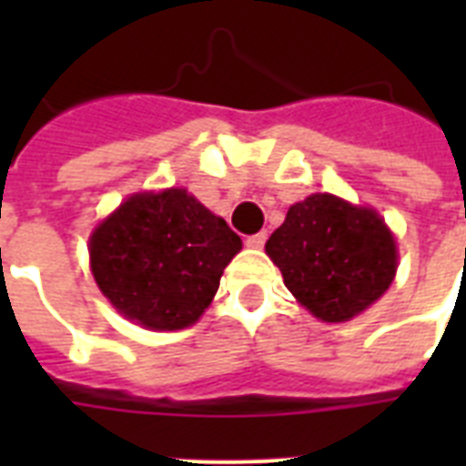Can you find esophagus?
<instances>
[{
    "instance_id": "esophagus-1",
    "label": "esophagus",
    "mask_w": 466,
    "mask_h": 466,
    "mask_svg": "<svg viewBox=\"0 0 466 466\" xmlns=\"http://www.w3.org/2000/svg\"><path fill=\"white\" fill-rule=\"evenodd\" d=\"M266 239H268V234H266V232L251 234V237H247V247H251V248H263V244H266Z\"/></svg>"
}]
</instances>
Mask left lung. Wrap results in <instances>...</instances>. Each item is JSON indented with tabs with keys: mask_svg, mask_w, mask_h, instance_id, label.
<instances>
[{
	"mask_svg": "<svg viewBox=\"0 0 466 466\" xmlns=\"http://www.w3.org/2000/svg\"><path fill=\"white\" fill-rule=\"evenodd\" d=\"M299 305L329 324L358 317L390 290L397 276V241L372 208L331 193L295 203L266 241Z\"/></svg>",
	"mask_w": 466,
	"mask_h": 466,
	"instance_id": "left-lung-1",
	"label": "left lung"
}]
</instances>
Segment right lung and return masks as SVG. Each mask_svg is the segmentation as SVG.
<instances>
[{
  "label": "right lung",
  "mask_w": 466,
  "mask_h": 466,
  "mask_svg": "<svg viewBox=\"0 0 466 466\" xmlns=\"http://www.w3.org/2000/svg\"><path fill=\"white\" fill-rule=\"evenodd\" d=\"M239 251V234L186 188L135 193L89 239L98 290L152 331L196 324Z\"/></svg>",
  "instance_id": "right-lung-1"
}]
</instances>
